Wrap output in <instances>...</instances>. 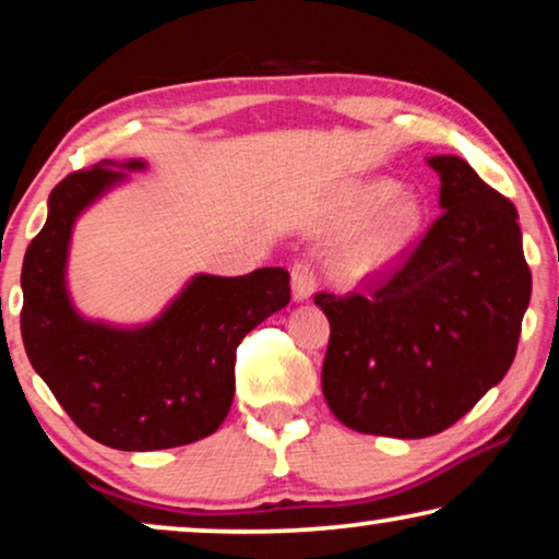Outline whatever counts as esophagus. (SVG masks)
I'll return each instance as SVG.
<instances>
[{
	"label": "esophagus",
	"mask_w": 559,
	"mask_h": 559,
	"mask_svg": "<svg viewBox=\"0 0 559 559\" xmlns=\"http://www.w3.org/2000/svg\"><path fill=\"white\" fill-rule=\"evenodd\" d=\"M316 280V266H312L308 259H300V262L293 264V295L297 302L310 300L318 285Z\"/></svg>",
	"instance_id": "obj_1"
}]
</instances>
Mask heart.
Returning <instances> with one entry per match:
<instances>
[{"label": "heart", "instance_id": "obj_1", "mask_svg": "<svg viewBox=\"0 0 559 559\" xmlns=\"http://www.w3.org/2000/svg\"><path fill=\"white\" fill-rule=\"evenodd\" d=\"M396 193H400V186L386 178L366 180L361 186L350 188V193L341 205L338 224H364L366 218L372 216L379 207H383ZM423 221L425 205L419 203L415 195L395 198L384 212L371 218L361 231H356L346 243H343L338 259H335V270L348 280H361L369 277L373 272H381L402 254L404 247H407L412 239H415Z\"/></svg>", "mask_w": 559, "mask_h": 559}]
</instances>
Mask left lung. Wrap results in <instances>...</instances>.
<instances>
[{
    "instance_id": "obj_1",
    "label": "left lung",
    "mask_w": 559,
    "mask_h": 559,
    "mask_svg": "<svg viewBox=\"0 0 559 559\" xmlns=\"http://www.w3.org/2000/svg\"><path fill=\"white\" fill-rule=\"evenodd\" d=\"M442 213L358 293H318L331 323L323 394L343 425L415 440L455 425L516 356L532 272L516 209L455 155L427 159Z\"/></svg>"
}]
</instances>
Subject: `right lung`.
<instances>
[{"label":"right lung","mask_w":559,"mask_h":559,"mask_svg":"<svg viewBox=\"0 0 559 559\" xmlns=\"http://www.w3.org/2000/svg\"><path fill=\"white\" fill-rule=\"evenodd\" d=\"M140 170L144 163H127ZM124 173L102 163L52 188L48 221L22 262L20 328L27 358L88 438L117 450H165L209 438L234 402L236 348L289 302V274H198L155 323H91L66 293L73 221Z\"/></svg>","instance_id":"1"}]
</instances>
